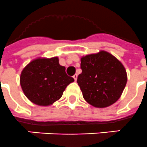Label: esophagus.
Wrapping results in <instances>:
<instances>
[{
    "label": "esophagus",
    "mask_w": 147,
    "mask_h": 147,
    "mask_svg": "<svg viewBox=\"0 0 147 147\" xmlns=\"http://www.w3.org/2000/svg\"><path fill=\"white\" fill-rule=\"evenodd\" d=\"M73 77H74V79L75 81H77V74L74 75V76H73Z\"/></svg>",
    "instance_id": "34e87169"
}]
</instances>
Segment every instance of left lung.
Masks as SVG:
<instances>
[{
	"instance_id": "obj_1",
	"label": "left lung",
	"mask_w": 147,
	"mask_h": 147,
	"mask_svg": "<svg viewBox=\"0 0 147 147\" xmlns=\"http://www.w3.org/2000/svg\"><path fill=\"white\" fill-rule=\"evenodd\" d=\"M82 73L77 78L83 98L96 108H106L119 99L127 76L124 65L106 51L80 58Z\"/></svg>"
}]
</instances>
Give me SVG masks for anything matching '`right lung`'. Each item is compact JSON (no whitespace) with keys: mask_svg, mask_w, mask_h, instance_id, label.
<instances>
[{"mask_svg":"<svg viewBox=\"0 0 147 147\" xmlns=\"http://www.w3.org/2000/svg\"><path fill=\"white\" fill-rule=\"evenodd\" d=\"M57 57H37L23 68L20 77L21 88L30 102L49 106L61 98L66 87L74 80L67 76Z\"/></svg>","mask_w":147,"mask_h":147,"instance_id":"1","label":"right lung"}]
</instances>
